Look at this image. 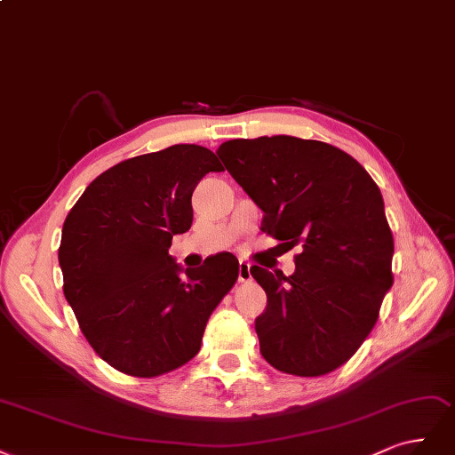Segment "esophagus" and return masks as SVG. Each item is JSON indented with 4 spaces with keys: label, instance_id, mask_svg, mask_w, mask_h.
I'll use <instances>...</instances> for the list:
<instances>
[{
    "label": "esophagus",
    "instance_id": "obj_1",
    "mask_svg": "<svg viewBox=\"0 0 455 455\" xmlns=\"http://www.w3.org/2000/svg\"><path fill=\"white\" fill-rule=\"evenodd\" d=\"M249 268H251V265H249L247 260H240V267H238V282L245 283L251 280V272H249Z\"/></svg>",
    "mask_w": 455,
    "mask_h": 455
}]
</instances>
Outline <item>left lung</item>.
I'll list each match as a JSON object with an SVG mask.
<instances>
[{
    "label": "left lung",
    "instance_id": "left-lung-1",
    "mask_svg": "<svg viewBox=\"0 0 455 455\" xmlns=\"http://www.w3.org/2000/svg\"><path fill=\"white\" fill-rule=\"evenodd\" d=\"M217 155L265 212L260 230L285 251L302 245L291 275L249 270L268 297L255 321L262 357L285 374L332 372L371 334L393 285L382 193L354 156L323 141L230 140Z\"/></svg>",
    "mask_w": 455,
    "mask_h": 455
}]
</instances>
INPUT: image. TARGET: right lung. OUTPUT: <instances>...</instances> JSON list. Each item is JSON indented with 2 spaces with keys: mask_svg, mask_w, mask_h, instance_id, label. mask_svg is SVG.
I'll return each instance as SVG.
<instances>
[{
  "mask_svg": "<svg viewBox=\"0 0 455 455\" xmlns=\"http://www.w3.org/2000/svg\"><path fill=\"white\" fill-rule=\"evenodd\" d=\"M221 170L202 145H172L100 173L66 217L58 247L66 300L92 349L123 374L155 378L193 359L238 280L232 253L185 277L168 253L193 225L198 181Z\"/></svg>",
  "mask_w": 455,
  "mask_h": 455,
  "instance_id": "1",
  "label": "right lung"
}]
</instances>
